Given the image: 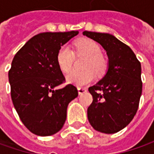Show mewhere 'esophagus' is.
Returning <instances> with one entry per match:
<instances>
[{
	"label": "esophagus",
	"mask_w": 154,
	"mask_h": 154,
	"mask_svg": "<svg viewBox=\"0 0 154 154\" xmlns=\"http://www.w3.org/2000/svg\"><path fill=\"white\" fill-rule=\"evenodd\" d=\"M87 91V89L85 88V87H78V92H79V94H83L85 93Z\"/></svg>",
	"instance_id": "1"
}]
</instances>
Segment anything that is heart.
<instances>
[{
	"label": "heart",
	"instance_id": "heart-1",
	"mask_svg": "<svg viewBox=\"0 0 154 154\" xmlns=\"http://www.w3.org/2000/svg\"><path fill=\"white\" fill-rule=\"evenodd\" d=\"M74 52L77 56L86 57L82 71L73 70L67 75L68 82L76 86H85L90 83L95 76L103 75L107 68L108 62L106 58L101 54L99 45L92 39L81 38L77 40L74 44ZM74 55L72 50L67 46H62L56 55V62L60 69L64 74H67L72 66Z\"/></svg>",
	"mask_w": 154,
	"mask_h": 154
}]
</instances>
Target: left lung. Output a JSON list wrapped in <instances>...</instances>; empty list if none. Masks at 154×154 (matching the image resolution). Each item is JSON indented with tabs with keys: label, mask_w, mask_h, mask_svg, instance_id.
<instances>
[{
	"label": "left lung",
	"mask_w": 154,
	"mask_h": 154,
	"mask_svg": "<svg viewBox=\"0 0 154 154\" xmlns=\"http://www.w3.org/2000/svg\"><path fill=\"white\" fill-rule=\"evenodd\" d=\"M102 45L109 58L106 74L88 91L92 103L87 117L92 128L104 134L122 130L133 120L142 92L141 67L133 51L108 33L83 32Z\"/></svg>",
	"instance_id": "8db88e82"
}]
</instances>
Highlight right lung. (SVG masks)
<instances>
[{"mask_svg": "<svg viewBox=\"0 0 154 154\" xmlns=\"http://www.w3.org/2000/svg\"><path fill=\"white\" fill-rule=\"evenodd\" d=\"M78 32L39 33L15 54L8 79L11 98L23 124L40 136L57 133L63 127L68 103L78 96L76 86L65 82L57 62L59 49Z\"/></svg>", "mask_w": 154, "mask_h": 154, "instance_id": "add662e5", "label": "right lung"}]
</instances>
